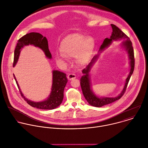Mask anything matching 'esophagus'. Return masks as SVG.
<instances>
[{"instance_id":"obj_1","label":"esophagus","mask_w":148,"mask_h":148,"mask_svg":"<svg viewBox=\"0 0 148 148\" xmlns=\"http://www.w3.org/2000/svg\"><path fill=\"white\" fill-rule=\"evenodd\" d=\"M76 77V76L75 74H73V73H70L68 75V79L69 80H72L75 79Z\"/></svg>"}]
</instances>
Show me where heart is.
<instances>
[{
    "label": "heart",
    "instance_id": "b5f03b06",
    "mask_svg": "<svg viewBox=\"0 0 148 148\" xmlns=\"http://www.w3.org/2000/svg\"><path fill=\"white\" fill-rule=\"evenodd\" d=\"M95 45V40L92 37H85L79 34H73L62 40L60 45L61 53L57 54L56 57L58 61L75 57L79 65L85 66L90 61Z\"/></svg>",
    "mask_w": 148,
    "mask_h": 148
}]
</instances>
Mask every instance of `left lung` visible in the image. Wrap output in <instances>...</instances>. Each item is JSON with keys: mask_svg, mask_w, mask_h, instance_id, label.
Returning a JSON list of instances; mask_svg holds the SVG:
<instances>
[{"mask_svg": "<svg viewBox=\"0 0 148 148\" xmlns=\"http://www.w3.org/2000/svg\"><path fill=\"white\" fill-rule=\"evenodd\" d=\"M111 26L112 28V33L110 38H106L104 40L102 45L100 46L98 54L92 58L89 64L82 71L83 75L80 79V86L83 94L86 99L90 105L95 107H101L119 99L123 95L126 90L130 79L134 69V54L131 41L129 38L116 25L111 24ZM118 40H123L120 45L122 48H124L127 51L128 54L129 59L130 60L129 64L130 66L129 74L126 79L124 87L120 95L114 97H99L96 95L92 91L89 72L92 66L97 61L100 53L104 50L105 48H107L114 41Z\"/></svg>", "mask_w": 148, "mask_h": 148, "instance_id": "obj_1", "label": "left lung"}]
</instances>
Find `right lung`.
<instances>
[{"mask_svg":"<svg viewBox=\"0 0 148 148\" xmlns=\"http://www.w3.org/2000/svg\"><path fill=\"white\" fill-rule=\"evenodd\" d=\"M33 45L40 49L45 53L46 57L49 59H51V54L49 51L48 42L46 37L37 32H31L27 34L20 38L14 50V57L13 66L17 64L20 55L21 49L27 46ZM53 83L51 86V92L47 99L40 102H35L27 98L22 92L17 79L14 75V79L19 88L20 92L24 100L32 107L40 109L52 110L61 105L64 98V91L65 87L68 82L66 74L57 70L53 71Z\"/></svg>","mask_w":148,"mask_h":148,"instance_id":"right-lung-1","label":"right lung"}]
</instances>
